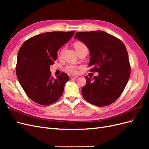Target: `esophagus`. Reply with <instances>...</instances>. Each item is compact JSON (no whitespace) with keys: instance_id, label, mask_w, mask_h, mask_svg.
I'll return each mask as SVG.
<instances>
[{"instance_id":"esophagus-1","label":"esophagus","mask_w":149,"mask_h":149,"mask_svg":"<svg viewBox=\"0 0 149 149\" xmlns=\"http://www.w3.org/2000/svg\"><path fill=\"white\" fill-rule=\"evenodd\" d=\"M78 78L77 76H70V79H76Z\"/></svg>"}]
</instances>
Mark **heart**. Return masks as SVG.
I'll return each mask as SVG.
<instances>
[{
	"instance_id": "1",
	"label": "heart",
	"mask_w": 149,
	"mask_h": 149,
	"mask_svg": "<svg viewBox=\"0 0 149 149\" xmlns=\"http://www.w3.org/2000/svg\"><path fill=\"white\" fill-rule=\"evenodd\" d=\"M74 48L76 49V50L77 51V52H79L82 48H84V47H86L83 43L79 42L74 43ZM61 52H62L61 50L58 52V54H61ZM80 67H81V66H78V65H68V66H66V70L70 72V73H71L75 74V73H77L78 70H79V68H80Z\"/></svg>"
}]
</instances>
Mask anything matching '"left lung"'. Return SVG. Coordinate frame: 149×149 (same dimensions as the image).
Instances as JSON below:
<instances>
[{
	"mask_svg": "<svg viewBox=\"0 0 149 149\" xmlns=\"http://www.w3.org/2000/svg\"><path fill=\"white\" fill-rule=\"evenodd\" d=\"M74 38L83 42L89 49V66L99 75L85 76L86 84L82 88L84 98L99 107L111 104L118 100L127 84L130 74L127 51L123 42L103 31L77 32Z\"/></svg>",
	"mask_w": 149,
	"mask_h": 149,
	"instance_id": "1",
	"label": "left lung"
}]
</instances>
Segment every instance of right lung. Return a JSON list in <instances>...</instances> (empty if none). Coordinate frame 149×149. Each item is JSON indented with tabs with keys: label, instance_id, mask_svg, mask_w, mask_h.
Returning a JSON list of instances; mask_svg holds the SVG:
<instances>
[{
	"label": "right lung",
	"instance_id": "obj_1",
	"mask_svg": "<svg viewBox=\"0 0 149 149\" xmlns=\"http://www.w3.org/2000/svg\"><path fill=\"white\" fill-rule=\"evenodd\" d=\"M75 31H52L33 36L25 41L18 53L16 73L21 86L33 101L52 104L63 93L69 76L61 73L55 79L49 71L57 51L69 41Z\"/></svg>",
	"mask_w": 149,
	"mask_h": 149
}]
</instances>
